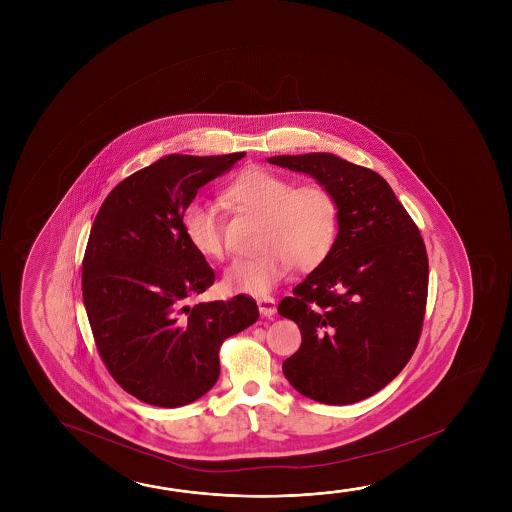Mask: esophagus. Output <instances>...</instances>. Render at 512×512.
<instances>
[{
	"label": "esophagus",
	"instance_id": "34e87169",
	"mask_svg": "<svg viewBox=\"0 0 512 512\" xmlns=\"http://www.w3.org/2000/svg\"><path fill=\"white\" fill-rule=\"evenodd\" d=\"M257 305H259V312L262 316H273L275 312H277V300L275 298H271V296H264V298H259L257 300Z\"/></svg>",
	"mask_w": 512,
	"mask_h": 512
}]
</instances>
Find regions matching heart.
Segmentation results:
<instances>
[{
	"label": "heart",
	"mask_w": 512,
	"mask_h": 512,
	"mask_svg": "<svg viewBox=\"0 0 512 512\" xmlns=\"http://www.w3.org/2000/svg\"><path fill=\"white\" fill-rule=\"evenodd\" d=\"M232 207L262 218L252 257L235 260L225 271L223 285L234 293L271 291L289 269L314 268L327 257L336 237L337 203L325 185H293L284 175L266 168H248L223 189ZM184 234L207 259L225 257L223 221L210 202L189 203L182 218Z\"/></svg>",
	"instance_id": "heart-1"
}]
</instances>
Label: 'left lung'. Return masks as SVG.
I'll return each mask as SVG.
<instances>
[{
	"label": "left lung",
	"instance_id": "left-lung-1",
	"mask_svg": "<svg viewBox=\"0 0 512 512\" xmlns=\"http://www.w3.org/2000/svg\"><path fill=\"white\" fill-rule=\"evenodd\" d=\"M269 164L312 176L337 203V237L278 312L302 332L282 364L289 384L327 405L386 387L416 350L427 305L419 230L382 176L332 153L277 155Z\"/></svg>",
	"mask_w": 512,
	"mask_h": 512
}]
</instances>
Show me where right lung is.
<instances>
[{
    "mask_svg": "<svg viewBox=\"0 0 512 512\" xmlns=\"http://www.w3.org/2000/svg\"><path fill=\"white\" fill-rule=\"evenodd\" d=\"M244 155H166L119 182L94 218L87 318L110 375L141 402L171 409L202 398L218 382L219 346L259 319L246 294L189 305L216 277L185 237V209Z\"/></svg>",
    "mask_w": 512,
    "mask_h": 512,
    "instance_id": "obj_1",
    "label": "right lung"
}]
</instances>
